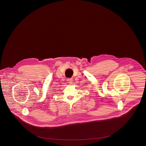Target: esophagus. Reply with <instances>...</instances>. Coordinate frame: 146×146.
I'll return each mask as SVG.
<instances>
[{
  "label": "esophagus",
  "instance_id": "esophagus-1",
  "mask_svg": "<svg viewBox=\"0 0 146 146\" xmlns=\"http://www.w3.org/2000/svg\"><path fill=\"white\" fill-rule=\"evenodd\" d=\"M67 82H68V83L71 84L72 83V81H73V79H72V78H68V79H67Z\"/></svg>",
  "mask_w": 146,
  "mask_h": 146
}]
</instances>
